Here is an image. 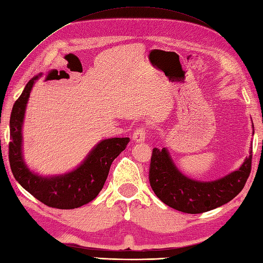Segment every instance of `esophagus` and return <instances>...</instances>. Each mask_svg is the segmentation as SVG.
<instances>
[{"mask_svg":"<svg viewBox=\"0 0 263 263\" xmlns=\"http://www.w3.org/2000/svg\"><path fill=\"white\" fill-rule=\"evenodd\" d=\"M145 138H146V130H145L144 127H139L138 129L134 133L133 135V139L135 142L139 143V142H144Z\"/></svg>","mask_w":263,"mask_h":263,"instance_id":"esophagus-1","label":"esophagus"}]
</instances>
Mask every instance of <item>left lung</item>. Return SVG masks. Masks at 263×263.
<instances>
[{
    "mask_svg": "<svg viewBox=\"0 0 263 263\" xmlns=\"http://www.w3.org/2000/svg\"><path fill=\"white\" fill-rule=\"evenodd\" d=\"M251 163L252 149L238 170L202 182L183 176L165 147L153 148L148 178L154 194L165 205L182 213L200 214L225 205L240 194L250 176Z\"/></svg>",
    "mask_w": 263,
    "mask_h": 263,
    "instance_id": "left-lung-1",
    "label": "left lung"
}]
</instances>
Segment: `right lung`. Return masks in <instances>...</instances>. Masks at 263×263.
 Segmentation results:
<instances>
[{
	"label": "right lung",
	"mask_w": 263,
	"mask_h": 263,
	"mask_svg": "<svg viewBox=\"0 0 263 263\" xmlns=\"http://www.w3.org/2000/svg\"><path fill=\"white\" fill-rule=\"evenodd\" d=\"M40 75L33 77L14 102L10 117L9 161L11 171L22 188L46 206L74 209L92 201L106 182L111 163L129 143V138L103 139L78 168L62 176L42 177L29 170L22 155V124L32 86Z\"/></svg>",
	"instance_id": "obj_1"
}]
</instances>
